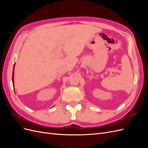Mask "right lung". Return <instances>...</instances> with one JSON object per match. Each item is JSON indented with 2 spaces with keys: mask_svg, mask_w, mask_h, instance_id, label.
Returning a JSON list of instances; mask_svg holds the SVG:
<instances>
[{
  "mask_svg": "<svg viewBox=\"0 0 148 148\" xmlns=\"http://www.w3.org/2000/svg\"><path fill=\"white\" fill-rule=\"evenodd\" d=\"M13 70H14V67H13ZM13 76H14V71H13V74H12V82H13Z\"/></svg>",
  "mask_w": 148,
  "mask_h": 148,
  "instance_id": "right-lung-1",
  "label": "right lung"
}]
</instances>
